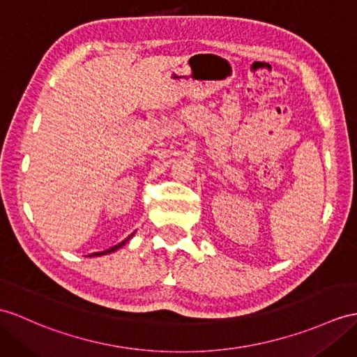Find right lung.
<instances>
[{
	"label": "right lung",
	"mask_w": 357,
	"mask_h": 357,
	"mask_svg": "<svg viewBox=\"0 0 357 357\" xmlns=\"http://www.w3.org/2000/svg\"><path fill=\"white\" fill-rule=\"evenodd\" d=\"M133 234H135V233L130 234V236H127V238H126L123 242H119V244H118V245H115V247H112V248H109V250H106V251H100V253H92V255H89V256H102V255H109V253H113V251H116V250H119V248L123 247V245H126V242H128L130 239H132Z\"/></svg>",
	"instance_id": "right-lung-1"
}]
</instances>
